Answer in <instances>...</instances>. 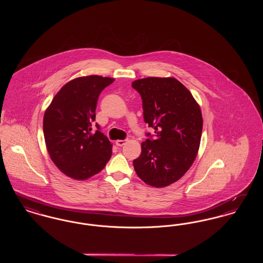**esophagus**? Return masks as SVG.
<instances>
[{"label":"esophagus","instance_id":"esophagus-1","mask_svg":"<svg viewBox=\"0 0 263 263\" xmlns=\"http://www.w3.org/2000/svg\"><path fill=\"white\" fill-rule=\"evenodd\" d=\"M126 142H127L126 140H117V141H116V145H117L118 147H122L123 145H125Z\"/></svg>","mask_w":263,"mask_h":263}]
</instances>
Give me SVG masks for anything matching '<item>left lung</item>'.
Instances as JSON below:
<instances>
[{
    "instance_id": "1",
    "label": "left lung",
    "mask_w": 263,
    "mask_h": 263,
    "mask_svg": "<svg viewBox=\"0 0 263 263\" xmlns=\"http://www.w3.org/2000/svg\"><path fill=\"white\" fill-rule=\"evenodd\" d=\"M132 87L143 100L145 122L155 129V139L141 144V155L133 161L135 172L148 185L168 186L196 159L203 127L200 106L173 77L140 79Z\"/></svg>"
}]
</instances>
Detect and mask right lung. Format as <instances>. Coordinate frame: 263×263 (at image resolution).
Returning a JSON list of instances; mask_svg holds the SVG:
<instances>
[{"label": "right lung", "instance_id": "add662e5", "mask_svg": "<svg viewBox=\"0 0 263 263\" xmlns=\"http://www.w3.org/2000/svg\"><path fill=\"white\" fill-rule=\"evenodd\" d=\"M113 82L98 75L76 78L63 86L44 113L43 133L50 159L76 180L99 174L112 155V144L99 130L93 133L91 124L100 92Z\"/></svg>", "mask_w": 263, "mask_h": 263}]
</instances>
